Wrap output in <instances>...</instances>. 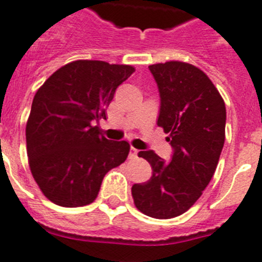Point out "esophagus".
<instances>
[{
  "mask_svg": "<svg viewBox=\"0 0 262 262\" xmlns=\"http://www.w3.org/2000/svg\"><path fill=\"white\" fill-rule=\"evenodd\" d=\"M137 154H138V150H137V148H134L133 146H132L130 152H129V158H130V159H134V158H137Z\"/></svg>",
  "mask_w": 262,
  "mask_h": 262,
  "instance_id": "34e87169",
  "label": "esophagus"
}]
</instances>
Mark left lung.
<instances>
[{
  "label": "left lung",
  "mask_w": 262,
  "mask_h": 262,
  "mask_svg": "<svg viewBox=\"0 0 262 262\" xmlns=\"http://www.w3.org/2000/svg\"><path fill=\"white\" fill-rule=\"evenodd\" d=\"M160 96L158 126L168 133L171 162L152 150L138 152L152 176L132 187L134 205L146 215H181L210 183L225 143L226 105L213 82L199 68L180 61L148 67Z\"/></svg>",
  "instance_id": "obj_1"
}]
</instances>
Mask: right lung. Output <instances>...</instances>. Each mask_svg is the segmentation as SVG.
<instances>
[{
  "mask_svg": "<svg viewBox=\"0 0 262 262\" xmlns=\"http://www.w3.org/2000/svg\"><path fill=\"white\" fill-rule=\"evenodd\" d=\"M134 68L78 60L56 70L32 100L26 125L28 164L47 199L63 207L94 202L103 178L128 158L126 141H110L105 119L115 91Z\"/></svg>",
  "mask_w": 262,
  "mask_h": 262,
  "instance_id": "1",
  "label": "right lung"
}]
</instances>
